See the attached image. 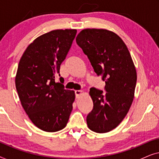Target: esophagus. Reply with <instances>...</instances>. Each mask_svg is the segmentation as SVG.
I'll return each instance as SVG.
<instances>
[{"label": "esophagus", "instance_id": "obj_1", "mask_svg": "<svg viewBox=\"0 0 159 159\" xmlns=\"http://www.w3.org/2000/svg\"><path fill=\"white\" fill-rule=\"evenodd\" d=\"M75 93L76 98H78L82 93V90H75Z\"/></svg>", "mask_w": 159, "mask_h": 159}]
</instances>
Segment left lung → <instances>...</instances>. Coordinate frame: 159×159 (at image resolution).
<instances>
[{
	"label": "left lung",
	"mask_w": 159,
	"mask_h": 159,
	"mask_svg": "<svg viewBox=\"0 0 159 159\" xmlns=\"http://www.w3.org/2000/svg\"><path fill=\"white\" fill-rule=\"evenodd\" d=\"M76 42L90 60L105 90L91 88L93 108L87 116L89 129L105 133L116 128L133 101L137 72L127 45L116 33L103 29H85Z\"/></svg>",
	"instance_id": "1"
}]
</instances>
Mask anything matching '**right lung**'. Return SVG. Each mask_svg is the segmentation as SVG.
<instances>
[{"label": "right lung", "mask_w": 159, "mask_h": 159, "mask_svg": "<svg viewBox=\"0 0 159 159\" xmlns=\"http://www.w3.org/2000/svg\"><path fill=\"white\" fill-rule=\"evenodd\" d=\"M76 30H56L37 38L19 61L15 84L21 106L39 129L48 132L66 127L75 94L64 88L60 66L70 49Z\"/></svg>", "instance_id": "add662e5"}]
</instances>
